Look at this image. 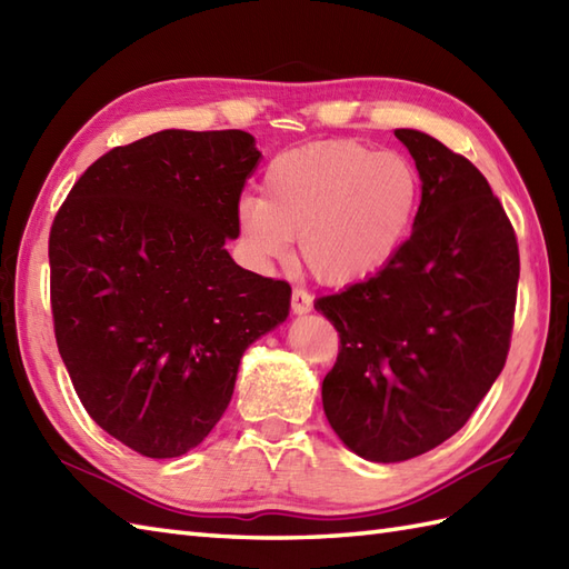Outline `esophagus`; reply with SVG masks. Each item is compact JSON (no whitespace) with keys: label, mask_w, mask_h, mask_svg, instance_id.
<instances>
[{"label":"esophagus","mask_w":569,"mask_h":569,"mask_svg":"<svg viewBox=\"0 0 569 569\" xmlns=\"http://www.w3.org/2000/svg\"><path fill=\"white\" fill-rule=\"evenodd\" d=\"M291 308L296 316H303V312H308L312 308V296L306 291V288H293Z\"/></svg>","instance_id":"obj_1"}]
</instances>
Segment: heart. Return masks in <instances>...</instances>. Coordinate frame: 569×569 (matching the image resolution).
I'll return each mask as SVG.
<instances>
[{"instance_id":"b5f03b06","label":"heart","mask_w":569,"mask_h":569,"mask_svg":"<svg viewBox=\"0 0 569 569\" xmlns=\"http://www.w3.org/2000/svg\"><path fill=\"white\" fill-rule=\"evenodd\" d=\"M420 176L398 151L318 141L273 156L263 198H241L239 239L257 266L300 259L322 281L347 283L381 269L416 220Z\"/></svg>"}]
</instances>
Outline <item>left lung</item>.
Segmentation results:
<instances>
[{"label": "left lung", "instance_id": "obj_1", "mask_svg": "<svg viewBox=\"0 0 569 569\" xmlns=\"http://www.w3.org/2000/svg\"><path fill=\"white\" fill-rule=\"evenodd\" d=\"M422 180L413 232L383 269L316 310L340 332L322 408L371 462H403L465 426L509 357L518 241L479 168L396 129Z\"/></svg>", "mask_w": 569, "mask_h": 569}]
</instances>
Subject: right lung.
I'll return each instance as SVG.
<instances>
[{
  "label": "right lung",
  "mask_w": 569,
  "mask_h": 569,
  "mask_svg": "<svg viewBox=\"0 0 569 569\" xmlns=\"http://www.w3.org/2000/svg\"><path fill=\"white\" fill-rule=\"evenodd\" d=\"M259 156L239 129L156 131L100 156L51 224L53 330L72 389L143 457L208 438L244 349L288 316L291 286L224 249Z\"/></svg>",
  "instance_id": "obj_1"
}]
</instances>
